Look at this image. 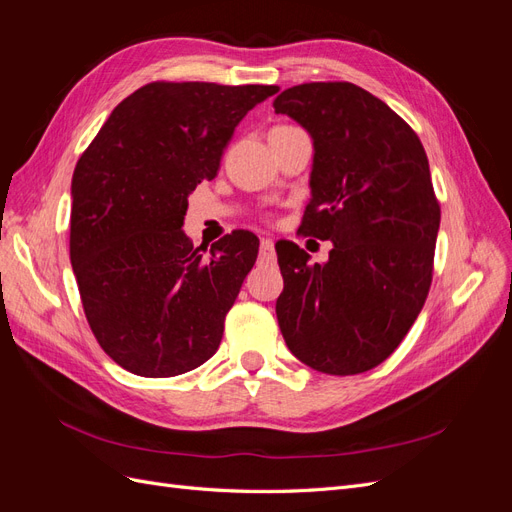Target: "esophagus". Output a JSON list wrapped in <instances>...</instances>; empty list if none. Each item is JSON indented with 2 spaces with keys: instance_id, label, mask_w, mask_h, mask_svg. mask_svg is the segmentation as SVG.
<instances>
[{
  "instance_id": "obj_1",
  "label": "esophagus",
  "mask_w": 512,
  "mask_h": 512,
  "mask_svg": "<svg viewBox=\"0 0 512 512\" xmlns=\"http://www.w3.org/2000/svg\"><path fill=\"white\" fill-rule=\"evenodd\" d=\"M273 241L262 239L260 241V262H273Z\"/></svg>"
}]
</instances>
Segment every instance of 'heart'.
<instances>
[{
	"label": "heart",
	"mask_w": 512,
	"mask_h": 512,
	"mask_svg": "<svg viewBox=\"0 0 512 512\" xmlns=\"http://www.w3.org/2000/svg\"><path fill=\"white\" fill-rule=\"evenodd\" d=\"M280 128H288V126H280Z\"/></svg>",
	"instance_id": "b5f03b06"
}]
</instances>
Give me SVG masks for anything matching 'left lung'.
<instances>
[{"instance_id": "8db88e82", "label": "left lung", "mask_w": 512, "mask_h": 512, "mask_svg": "<svg viewBox=\"0 0 512 512\" xmlns=\"http://www.w3.org/2000/svg\"><path fill=\"white\" fill-rule=\"evenodd\" d=\"M273 106L314 141L299 230L333 243L322 265L297 243H275L280 331L312 369L363 374L401 344L431 286L440 205L427 153L404 119L352 83L290 87Z\"/></svg>"}]
</instances>
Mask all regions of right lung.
I'll return each instance as SVG.
<instances>
[{
    "instance_id": "1",
    "label": "right lung",
    "mask_w": 512,
    "mask_h": 512,
    "mask_svg": "<svg viewBox=\"0 0 512 512\" xmlns=\"http://www.w3.org/2000/svg\"><path fill=\"white\" fill-rule=\"evenodd\" d=\"M277 91L149 83L115 106L76 162L72 269L98 344L132 374L179 376L218 350L258 237L235 230L207 254L181 226L239 121Z\"/></svg>"
}]
</instances>
